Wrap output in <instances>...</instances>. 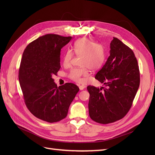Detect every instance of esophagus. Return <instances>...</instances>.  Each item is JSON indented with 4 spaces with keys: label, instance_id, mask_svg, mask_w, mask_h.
Listing matches in <instances>:
<instances>
[{
    "label": "esophagus",
    "instance_id": "esophagus-1",
    "mask_svg": "<svg viewBox=\"0 0 155 155\" xmlns=\"http://www.w3.org/2000/svg\"><path fill=\"white\" fill-rule=\"evenodd\" d=\"M85 88V85H79V88H80V91H83Z\"/></svg>",
    "mask_w": 155,
    "mask_h": 155
}]
</instances>
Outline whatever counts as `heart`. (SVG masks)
Listing matches in <instances>:
<instances>
[{"instance_id":"heart-1","label":"heart","mask_w":155,"mask_h":155,"mask_svg":"<svg viewBox=\"0 0 155 155\" xmlns=\"http://www.w3.org/2000/svg\"><path fill=\"white\" fill-rule=\"evenodd\" d=\"M73 50L79 56H82L81 66L84 67L72 69L68 77L76 82H83L84 77L88 75V68L97 70L102 67L105 58V52L104 46L101 44H96L88 38H80L73 44ZM73 53L71 50H67L64 53L63 63L64 67H68L71 63Z\"/></svg>"}]
</instances>
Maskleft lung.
I'll use <instances>...</instances> for the list:
<instances>
[{
	"mask_svg": "<svg viewBox=\"0 0 155 155\" xmlns=\"http://www.w3.org/2000/svg\"><path fill=\"white\" fill-rule=\"evenodd\" d=\"M110 56L95 78L105 85L99 88L89 85L88 112L100 124L123 118L133 104L140 83L137 61L131 48L116 38L110 44Z\"/></svg>",
	"mask_w": 155,
	"mask_h": 155,
	"instance_id": "8db88e82",
	"label": "left lung"
}]
</instances>
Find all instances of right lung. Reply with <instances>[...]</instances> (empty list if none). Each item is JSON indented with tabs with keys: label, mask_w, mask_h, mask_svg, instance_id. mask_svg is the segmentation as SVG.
<instances>
[{
	"label": "right lung",
	"mask_w": 155,
	"mask_h": 155,
	"mask_svg": "<svg viewBox=\"0 0 155 155\" xmlns=\"http://www.w3.org/2000/svg\"><path fill=\"white\" fill-rule=\"evenodd\" d=\"M71 39V36L48 34L29 43L22 54L19 80L24 102L35 117L48 123L67 117L79 91L71 83L58 87L52 78L61 67V49Z\"/></svg>",
	"instance_id": "1"
}]
</instances>
